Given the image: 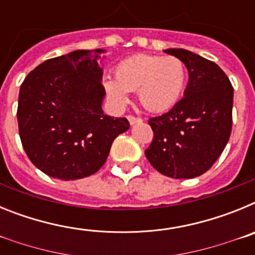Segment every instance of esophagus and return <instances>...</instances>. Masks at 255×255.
I'll return each instance as SVG.
<instances>
[{
  "label": "esophagus",
  "mask_w": 255,
  "mask_h": 255,
  "mask_svg": "<svg viewBox=\"0 0 255 255\" xmlns=\"http://www.w3.org/2000/svg\"><path fill=\"white\" fill-rule=\"evenodd\" d=\"M128 120H129V123L131 124V125H134V124H136V123H141V119L140 117H136V116H134V115H129V116H128Z\"/></svg>",
  "instance_id": "esophagus-1"
}]
</instances>
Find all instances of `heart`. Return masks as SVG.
<instances>
[{
    "label": "heart",
    "mask_w": 255,
    "mask_h": 255,
    "mask_svg": "<svg viewBox=\"0 0 255 255\" xmlns=\"http://www.w3.org/2000/svg\"><path fill=\"white\" fill-rule=\"evenodd\" d=\"M185 83L186 66L180 58L138 55L117 65L115 78L105 79V89L117 107L128 103L129 92H138L145 110L162 112L179 101Z\"/></svg>",
    "instance_id": "obj_1"
}]
</instances>
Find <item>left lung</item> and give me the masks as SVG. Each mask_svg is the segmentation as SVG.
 Returning <instances> with one entry per match:
<instances>
[{
	"instance_id": "left-lung-1",
	"label": "left lung",
	"mask_w": 255,
	"mask_h": 255,
	"mask_svg": "<svg viewBox=\"0 0 255 255\" xmlns=\"http://www.w3.org/2000/svg\"><path fill=\"white\" fill-rule=\"evenodd\" d=\"M185 64L184 97L161 116L150 117L149 163L172 179L203 175L224 152L233 129L234 88L218 65L182 48L166 49Z\"/></svg>"
}]
</instances>
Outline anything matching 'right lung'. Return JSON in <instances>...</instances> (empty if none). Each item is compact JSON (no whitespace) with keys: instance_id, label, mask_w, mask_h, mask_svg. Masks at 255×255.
<instances>
[{"instance_id":"obj_1","label":"right lung","mask_w":255,"mask_h":255,"mask_svg":"<svg viewBox=\"0 0 255 255\" xmlns=\"http://www.w3.org/2000/svg\"><path fill=\"white\" fill-rule=\"evenodd\" d=\"M103 49L49 58L20 87L17 124L22 148L42 172L78 180L105 164L117 135L129 129L125 117L103 114Z\"/></svg>"}]
</instances>
